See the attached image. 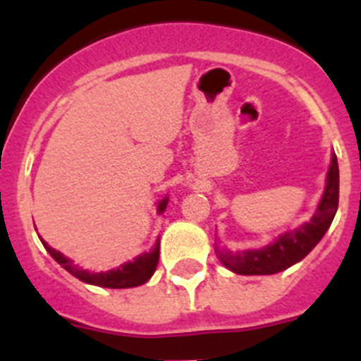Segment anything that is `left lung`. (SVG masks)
<instances>
[{
  "mask_svg": "<svg viewBox=\"0 0 361 361\" xmlns=\"http://www.w3.org/2000/svg\"><path fill=\"white\" fill-rule=\"evenodd\" d=\"M338 197H340V173H338V159L336 155H333L324 197L311 222L296 231L286 233L264 250L242 251V253L222 251L219 253L220 260L228 269L238 275H275L288 269L293 264L307 257L312 247L322 240L336 215Z\"/></svg>",
  "mask_w": 361,
  "mask_h": 361,
  "instance_id": "left-lung-1",
  "label": "left lung"
}]
</instances>
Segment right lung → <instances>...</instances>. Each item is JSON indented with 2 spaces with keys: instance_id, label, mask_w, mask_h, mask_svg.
<instances>
[{
  "instance_id": "1",
  "label": "right lung",
  "mask_w": 361,
  "mask_h": 361,
  "mask_svg": "<svg viewBox=\"0 0 361 361\" xmlns=\"http://www.w3.org/2000/svg\"><path fill=\"white\" fill-rule=\"evenodd\" d=\"M166 204H168V199L162 200L159 204V213L164 212ZM44 244V242H43ZM44 247L49 250V253L56 258L57 264H61L68 273H72L75 279H79L81 282L92 283V286H99V288H110V289H124V288H137L141 283L148 282L152 279V275L157 269L159 262V242L155 244L149 253L141 255L137 257L133 262L124 264L119 269L108 271V273H88L85 269H79L78 266H73L72 260H68L66 257H63L59 251L52 250L49 245L44 244Z\"/></svg>"
}]
</instances>
